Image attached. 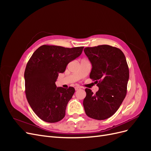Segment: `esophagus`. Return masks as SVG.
Returning a JSON list of instances; mask_svg holds the SVG:
<instances>
[{
	"label": "esophagus",
	"instance_id": "obj_1",
	"mask_svg": "<svg viewBox=\"0 0 151 151\" xmlns=\"http://www.w3.org/2000/svg\"><path fill=\"white\" fill-rule=\"evenodd\" d=\"M79 89H81V88H80V87H76V88H75V90H76V91H77V90H79Z\"/></svg>",
	"mask_w": 151,
	"mask_h": 151
}]
</instances>
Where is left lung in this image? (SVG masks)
<instances>
[{
  "instance_id": "left-lung-1",
  "label": "left lung",
  "mask_w": 151,
  "mask_h": 151,
  "mask_svg": "<svg viewBox=\"0 0 151 151\" xmlns=\"http://www.w3.org/2000/svg\"><path fill=\"white\" fill-rule=\"evenodd\" d=\"M84 51L92 63L90 78L99 88L95 94L85 89L86 114L96 120L107 119L115 113L126 96L129 69L125 57L120 49L107 45L86 47Z\"/></svg>"
}]
</instances>
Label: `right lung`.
<instances>
[{
    "mask_svg": "<svg viewBox=\"0 0 151 151\" xmlns=\"http://www.w3.org/2000/svg\"><path fill=\"white\" fill-rule=\"evenodd\" d=\"M83 48L44 45L29 58L24 71L25 93L31 108L40 119L55 123L64 118L75 89L57 88L55 81L59 73L65 72L68 63L78 57Z\"/></svg>",
    "mask_w": 151,
    "mask_h": 151,
    "instance_id": "add662e5",
    "label": "right lung"
}]
</instances>
